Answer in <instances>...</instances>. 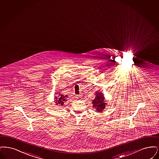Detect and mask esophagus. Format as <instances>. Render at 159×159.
Returning <instances> with one entry per match:
<instances>
[{"label":"esophagus","instance_id":"1","mask_svg":"<svg viewBox=\"0 0 159 159\" xmlns=\"http://www.w3.org/2000/svg\"><path fill=\"white\" fill-rule=\"evenodd\" d=\"M77 99H80L81 98V96H77Z\"/></svg>","mask_w":159,"mask_h":159}]
</instances>
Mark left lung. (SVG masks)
<instances>
[{
    "instance_id": "left-lung-1",
    "label": "left lung",
    "mask_w": 159,
    "mask_h": 159,
    "mask_svg": "<svg viewBox=\"0 0 159 159\" xmlns=\"http://www.w3.org/2000/svg\"><path fill=\"white\" fill-rule=\"evenodd\" d=\"M93 107L96 109L97 111H103L104 109L107 105L106 103H104V97L103 96V94L98 92L96 93V97L93 101Z\"/></svg>"
}]
</instances>
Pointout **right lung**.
Returning a JSON list of instances; mask_svg holds the SVG:
<instances>
[{"label":"right lung","mask_w":159,"mask_h":159,"mask_svg":"<svg viewBox=\"0 0 159 159\" xmlns=\"http://www.w3.org/2000/svg\"><path fill=\"white\" fill-rule=\"evenodd\" d=\"M61 95V94H60ZM68 97L67 96H63V95H61L59 97H55V102L56 104L58 105L59 104V106L63 105L64 102L66 101V98Z\"/></svg>","instance_id":"right-lung-1"}]
</instances>
